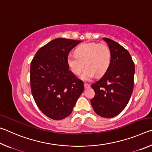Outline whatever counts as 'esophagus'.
Returning a JSON list of instances; mask_svg holds the SVG:
<instances>
[{
	"instance_id": "esophagus-1",
	"label": "esophagus",
	"mask_w": 152,
	"mask_h": 152,
	"mask_svg": "<svg viewBox=\"0 0 152 152\" xmlns=\"http://www.w3.org/2000/svg\"><path fill=\"white\" fill-rule=\"evenodd\" d=\"M90 87H91V86H90V84H87V83H85V84H84V88H85V89L89 88Z\"/></svg>"
}]
</instances>
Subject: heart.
Here are the masks:
<instances>
[{"mask_svg": "<svg viewBox=\"0 0 152 152\" xmlns=\"http://www.w3.org/2000/svg\"><path fill=\"white\" fill-rule=\"evenodd\" d=\"M111 52L105 43H84L77 48L75 54L70 53L67 57V64L72 72L79 75L86 67L80 78L84 81L92 80L94 76H101L108 70Z\"/></svg>", "mask_w": 152, "mask_h": 152, "instance_id": "b5f03b06", "label": "heart"}]
</instances>
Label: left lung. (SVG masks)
<instances>
[{
  "label": "left lung",
  "mask_w": 152,
  "mask_h": 152,
  "mask_svg": "<svg viewBox=\"0 0 152 152\" xmlns=\"http://www.w3.org/2000/svg\"><path fill=\"white\" fill-rule=\"evenodd\" d=\"M102 39L110 48L111 60L104 76L91 85L95 96L91 102L97 115L112 118L129 101L134 85L135 65L129 51L119 43L109 38Z\"/></svg>",
  "instance_id": "8db88e82"
}]
</instances>
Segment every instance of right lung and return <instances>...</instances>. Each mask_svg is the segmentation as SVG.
I'll return each instance as SVG.
<instances>
[{
	"instance_id": "add662e5",
	"label": "right lung",
	"mask_w": 152,
	"mask_h": 152,
	"mask_svg": "<svg viewBox=\"0 0 152 152\" xmlns=\"http://www.w3.org/2000/svg\"><path fill=\"white\" fill-rule=\"evenodd\" d=\"M81 41L57 38L37 51L31 63L33 99L43 114L54 120L71 114L84 83L69 70L67 57Z\"/></svg>"
}]
</instances>
